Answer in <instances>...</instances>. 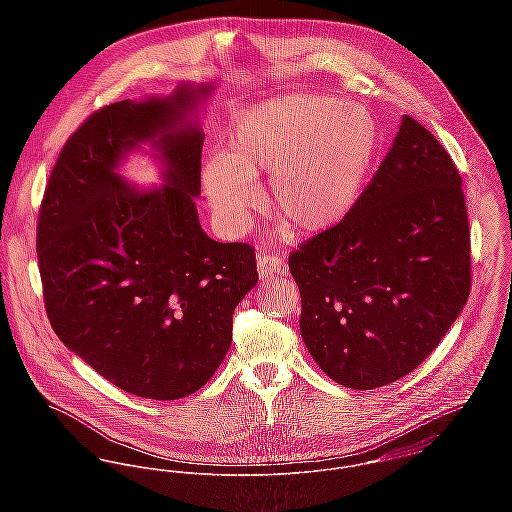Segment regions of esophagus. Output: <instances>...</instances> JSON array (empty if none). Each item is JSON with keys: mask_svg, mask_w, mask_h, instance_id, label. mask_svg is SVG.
<instances>
[{"mask_svg": "<svg viewBox=\"0 0 512 512\" xmlns=\"http://www.w3.org/2000/svg\"><path fill=\"white\" fill-rule=\"evenodd\" d=\"M256 266H258V278L260 280H270L274 276H284L286 274L284 262L274 254H264V252L258 254Z\"/></svg>", "mask_w": 512, "mask_h": 512, "instance_id": "esophagus-1", "label": "esophagus"}]
</instances>
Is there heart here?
<instances>
[{"instance_id": "1", "label": "heart", "mask_w": 512, "mask_h": 512, "mask_svg": "<svg viewBox=\"0 0 512 512\" xmlns=\"http://www.w3.org/2000/svg\"><path fill=\"white\" fill-rule=\"evenodd\" d=\"M376 147L361 106L331 96H280L246 108L224 153L203 161L201 183L220 226L244 230L270 173L268 203L295 234H319L355 205Z\"/></svg>"}]
</instances>
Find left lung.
Instances as JSON below:
<instances>
[{
    "label": "left lung",
    "mask_w": 512,
    "mask_h": 512,
    "mask_svg": "<svg viewBox=\"0 0 512 512\" xmlns=\"http://www.w3.org/2000/svg\"><path fill=\"white\" fill-rule=\"evenodd\" d=\"M290 272L303 343L335 382L372 390L428 359L467 303L471 266L461 177L420 122L402 116L363 195Z\"/></svg>",
    "instance_id": "obj_1"
}]
</instances>
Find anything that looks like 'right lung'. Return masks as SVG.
I'll use <instances>...</instances> for the list:
<instances>
[{"mask_svg": "<svg viewBox=\"0 0 512 512\" xmlns=\"http://www.w3.org/2000/svg\"><path fill=\"white\" fill-rule=\"evenodd\" d=\"M215 84L120 100L63 147L37 224L49 321L59 339L118 388L151 400L197 392L224 361L232 313L256 282V256L199 222L201 108ZM154 157L161 186L119 167Z\"/></svg>", "mask_w": 512, "mask_h": 512, "instance_id": "add662e5", "label": "right lung"}]
</instances>
